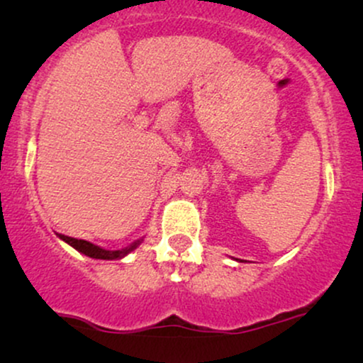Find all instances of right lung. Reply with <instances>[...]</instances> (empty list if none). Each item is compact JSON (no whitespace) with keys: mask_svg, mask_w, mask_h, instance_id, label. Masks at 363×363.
Masks as SVG:
<instances>
[{"mask_svg":"<svg viewBox=\"0 0 363 363\" xmlns=\"http://www.w3.org/2000/svg\"><path fill=\"white\" fill-rule=\"evenodd\" d=\"M59 238L64 240L65 243H69V245L76 248L77 252H81V253H84V255L91 257V259H101V260L123 259L125 255H128L130 252H133L135 248H137L140 243H142V240H137V242L132 243V245L121 248V250H104V248L94 245V243L86 242V240H77V238L67 237V235H60L59 233Z\"/></svg>","mask_w":363,"mask_h":363,"instance_id":"1","label":"right lung"}]
</instances>
